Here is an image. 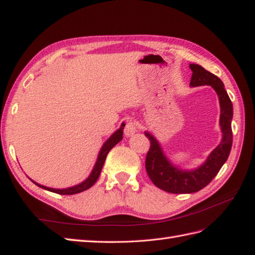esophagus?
I'll return each instance as SVG.
<instances>
[{"mask_svg":"<svg viewBox=\"0 0 255 255\" xmlns=\"http://www.w3.org/2000/svg\"><path fill=\"white\" fill-rule=\"evenodd\" d=\"M138 130V123L133 122V121H128L126 123V126H125V136L126 137H131L132 134H134Z\"/></svg>","mask_w":255,"mask_h":255,"instance_id":"obj_1","label":"esophagus"}]
</instances>
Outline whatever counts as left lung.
I'll return each mask as SVG.
<instances>
[{
	"instance_id": "left-lung-1",
	"label": "left lung",
	"mask_w": 255,
	"mask_h": 255,
	"mask_svg": "<svg viewBox=\"0 0 255 255\" xmlns=\"http://www.w3.org/2000/svg\"><path fill=\"white\" fill-rule=\"evenodd\" d=\"M189 68L193 71L189 85H210L219 97V124L223 140L208 155L204 164L193 171H185L173 165L163 153L156 139L150 132H144L145 137L150 140V149L145 156V170L156 187L172 194L196 193L207 186L228 159L232 145L231 121L234 116V107L223 81L199 64L192 63L189 64Z\"/></svg>"
}]
</instances>
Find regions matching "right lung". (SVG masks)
Returning <instances> with one entry per match:
<instances>
[{"instance_id": "right-lung-1", "label": "right lung", "mask_w": 255, "mask_h": 255, "mask_svg": "<svg viewBox=\"0 0 255 255\" xmlns=\"http://www.w3.org/2000/svg\"><path fill=\"white\" fill-rule=\"evenodd\" d=\"M125 127V124L122 125V127L114 132L112 136L108 138L107 141L103 144V147L100 151L99 156H97V160H96V163L93 167V170H92L90 176L86 178L84 182H82L81 184H78V185L72 186V187H68V188H62V189H57V188H50V187H46L44 185H40V184H37L36 182L32 181V183H35L37 186H39L44 189H47V191L52 192V193H57V194H60V195H73V194H78L81 193L83 191H86V189H89L91 186H93L95 182L97 181V178H99L100 174H101V171L103 169V165H104V162L106 156L108 154V152L115 147V145L121 141L123 139V129Z\"/></svg>"}]
</instances>
